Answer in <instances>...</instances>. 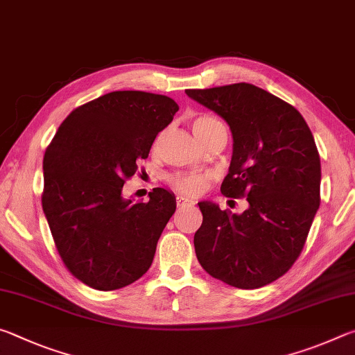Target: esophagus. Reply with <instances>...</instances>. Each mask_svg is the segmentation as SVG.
<instances>
[{
	"label": "esophagus",
	"instance_id": "obj_1",
	"mask_svg": "<svg viewBox=\"0 0 355 355\" xmlns=\"http://www.w3.org/2000/svg\"><path fill=\"white\" fill-rule=\"evenodd\" d=\"M177 205H178V207H186V205H194V200H191V199H188V197L178 196V197H177Z\"/></svg>",
	"mask_w": 355,
	"mask_h": 355
}]
</instances>
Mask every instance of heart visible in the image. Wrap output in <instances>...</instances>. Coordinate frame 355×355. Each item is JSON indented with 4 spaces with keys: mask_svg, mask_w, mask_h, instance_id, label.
<instances>
[{
    "mask_svg": "<svg viewBox=\"0 0 355 355\" xmlns=\"http://www.w3.org/2000/svg\"><path fill=\"white\" fill-rule=\"evenodd\" d=\"M218 123V120L214 117L208 116V114H199V116L192 117V131H194L196 136L200 135L202 131L211 127V125ZM167 182L172 186L173 189L178 192H183V194L189 196H197L200 194L205 188L208 182V175L205 173H173V175L167 177Z\"/></svg>",
    "mask_w": 355,
    "mask_h": 355,
    "instance_id": "b5f03b06",
    "label": "heart"
}]
</instances>
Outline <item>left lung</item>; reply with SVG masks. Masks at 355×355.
<instances>
[{"instance_id":"left-lung-1","label":"left lung","mask_w":355,"mask_h":355,"mask_svg":"<svg viewBox=\"0 0 355 355\" xmlns=\"http://www.w3.org/2000/svg\"><path fill=\"white\" fill-rule=\"evenodd\" d=\"M186 94L230 127L233 155L220 192L249 202L241 214L199 203L197 260L214 279L241 290L271 284L297 260L321 202L313 135L296 107L254 84Z\"/></svg>"}]
</instances>
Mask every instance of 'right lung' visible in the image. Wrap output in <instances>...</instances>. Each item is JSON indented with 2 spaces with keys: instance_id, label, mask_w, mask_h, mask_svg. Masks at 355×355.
I'll return each mask as SVG.
<instances>
[{
  "instance_id": "add662e5",
  "label": "right lung",
  "mask_w": 355,
  "mask_h": 355,
  "mask_svg": "<svg viewBox=\"0 0 355 355\" xmlns=\"http://www.w3.org/2000/svg\"><path fill=\"white\" fill-rule=\"evenodd\" d=\"M177 111L166 95L110 92L71 111L46 147L42 208L65 268L87 286L119 290L148 271L175 196L155 188L133 202L122 188Z\"/></svg>"
}]
</instances>
